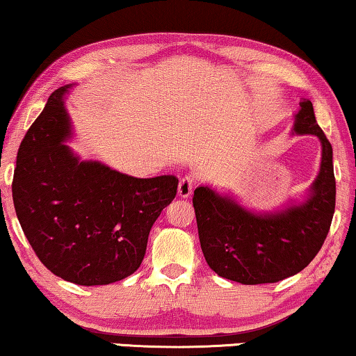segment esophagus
Listing matches in <instances>:
<instances>
[{
  "label": "esophagus",
  "mask_w": 356,
  "mask_h": 356,
  "mask_svg": "<svg viewBox=\"0 0 356 356\" xmlns=\"http://www.w3.org/2000/svg\"><path fill=\"white\" fill-rule=\"evenodd\" d=\"M195 177L193 176H185V177H182L180 179V182H179V196H182V198H187V196L192 193V190H193V187H195Z\"/></svg>",
  "instance_id": "obj_1"
}]
</instances>
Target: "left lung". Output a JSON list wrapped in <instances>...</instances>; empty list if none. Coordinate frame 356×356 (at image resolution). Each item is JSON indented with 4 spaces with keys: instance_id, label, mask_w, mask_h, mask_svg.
Wrapping results in <instances>:
<instances>
[{
    "instance_id": "obj_1",
    "label": "left lung",
    "mask_w": 356,
    "mask_h": 356,
    "mask_svg": "<svg viewBox=\"0 0 356 356\" xmlns=\"http://www.w3.org/2000/svg\"><path fill=\"white\" fill-rule=\"evenodd\" d=\"M294 132L315 134L323 147L320 174L305 203L257 216L209 187L195 190L201 249L219 277L241 284L277 283L304 270L325 243L336 208V177L331 142L318 126L310 100L300 102Z\"/></svg>"
}]
</instances>
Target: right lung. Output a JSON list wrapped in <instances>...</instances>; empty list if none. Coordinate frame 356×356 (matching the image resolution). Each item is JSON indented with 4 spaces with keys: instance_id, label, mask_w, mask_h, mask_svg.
Masks as SVG:
<instances>
[{
    "instance_id": "obj_1",
    "label": "right lung",
    "mask_w": 356,
    "mask_h": 356,
    "mask_svg": "<svg viewBox=\"0 0 356 356\" xmlns=\"http://www.w3.org/2000/svg\"><path fill=\"white\" fill-rule=\"evenodd\" d=\"M62 86L26 131L17 152L13 200L41 264L81 286L110 284L140 267L148 233L176 198L179 179H137L97 161H79L63 145L70 120Z\"/></svg>"
}]
</instances>
